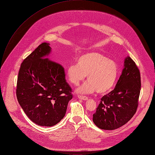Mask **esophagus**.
Masks as SVG:
<instances>
[{
	"instance_id": "34e87169",
	"label": "esophagus",
	"mask_w": 155,
	"mask_h": 155,
	"mask_svg": "<svg viewBox=\"0 0 155 155\" xmlns=\"http://www.w3.org/2000/svg\"><path fill=\"white\" fill-rule=\"evenodd\" d=\"M78 98H80V99H81L83 100H87L88 99L87 97L83 96V95H78Z\"/></svg>"
}]
</instances>
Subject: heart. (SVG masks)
Masks as SVG:
<instances>
[{"mask_svg":"<svg viewBox=\"0 0 155 155\" xmlns=\"http://www.w3.org/2000/svg\"><path fill=\"white\" fill-rule=\"evenodd\" d=\"M69 81L77 86L87 75L88 81L78 89L83 94H105L113 87L118 76V66L116 62L96 51L83 54L78 57L77 64H71L67 69Z\"/></svg>","mask_w":155,"mask_h":155,"instance_id":"obj_1","label":"heart"}]
</instances>
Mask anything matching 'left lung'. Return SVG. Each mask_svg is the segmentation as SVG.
Returning <instances> with one entry per match:
<instances>
[{
    "instance_id": "1",
    "label": "left lung",
    "mask_w": 155,
    "mask_h": 155,
    "mask_svg": "<svg viewBox=\"0 0 155 155\" xmlns=\"http://www.w3.org/2000/svg\"><path fill=\"white\" fill-rule=\"evenodd\" d=\"M140 86L139 70L127 57L115 88L101 97L93 114L95 125L102 130H113L127 123L136 112Z\"/></svg>"
}]
</instances>
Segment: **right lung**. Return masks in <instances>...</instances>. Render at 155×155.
Listing matches in <instances>:
<instances>
[{"label":"right lung","mask_w":155,"mask_h":155,"mask_svg":"<svg viewBox=\"0 0 155 155\" xmlns=\"http://www.w3.org/2000/svg\"><path fill=\"white\" fill-rule=\"evenodd\" d=\"M50 51L49 44L43 42L23 61L16 88L24 113L35 124L44 127L60 122L72 98L63 67L45 57Z\"/></svg>","instance_id":"add662e5"}]
</instances>
